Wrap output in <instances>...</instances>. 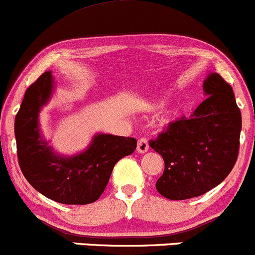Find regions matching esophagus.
Listing matches in <instances>:
<instances>
[{
    "label": "esophagus",
    "instance_id": "1",
    "mask_svg": "<svg viewBox=\"0 0 255 255\" xmlns=\"http://www.w3.org/2000/svg\"><path fill=\"white\" fill-rule=\"evenodd\" d=\"M149 149L148 142L146 138H139L137 142V152L138 153H146Z\"/></svg>",
    "mask_w": 255,
    "mask_h": 255
}]
</instances>
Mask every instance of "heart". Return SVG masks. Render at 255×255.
I'll use <instances>...</instances> for the list:
<instances>
[{"label":"heart","mask_w":255,"mask_h":255,"mask_svg":"<svg viewBox=\"0 0 255 255\" xmlns=\"http://www.w3.org/2000/svg\"><path fill=\"white\" fill-rule=\"evenodd\" d=\"M165 103H166L165 98H158V100L153 101V102L146 103V105H144V108H146L147 111H154V109L161 108V107L165 105ZM177 117H179V112L171 111V112H169V113L166 114L163 119H161V122H163V124H170V123L174 122Z\"/></svg>","instance_id":"obj_1"}]
</instances>
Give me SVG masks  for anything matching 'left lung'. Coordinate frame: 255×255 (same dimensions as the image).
I'll return each mask as SVG.
<instances>
[{"label":"left lung","mask_w":255,"mask_h":255,"mask_svg":"<svg viewBox=\"0 0 255 255\" xmlns=\"http://www.w3.org/2000/svg\"><path fill=\"white\" fill-rule=\"evenodd\" d=\"M203 91L207 98L191 118L172 123L149 142L165 164L155 188L171 201L208 192L225 180L237 160L242 118L232 87L218 73H209Z\"/></svg>","instance_id":"obj_1"}]
</instances>
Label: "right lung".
I'll use <instances>...</instances> for the list:
<instances>
[{
  "mask_svg": "<svg viewBox=\"0 0 255 255\" xmlns=\"http://www.w3.org/2000/svg\"><path fill=\"white\" fill-rule=\"evenodd\" d=\"M52 72L26 90L15 116L14 133L21 172L30 185L62 204H89L101 197L117 161L135 152L133 137L96 133L83 152L63 155L42 135L40 113L54 91Z\"/></svg>",
  "mask_w": 255,
  "mask_h": 255,
  "instance_id": "obj_1",
  "label": "right lung"
}]
</instances>
